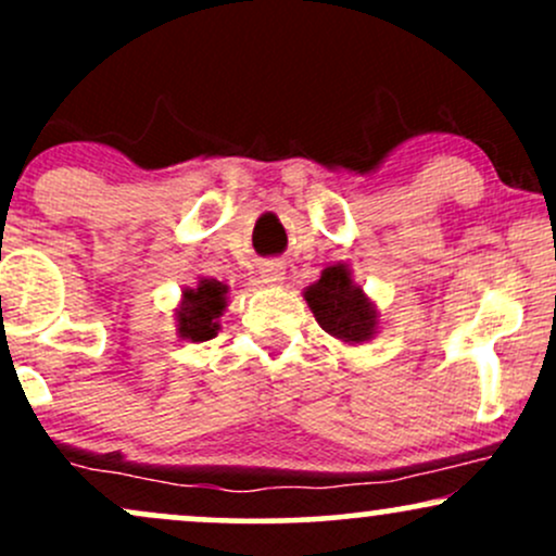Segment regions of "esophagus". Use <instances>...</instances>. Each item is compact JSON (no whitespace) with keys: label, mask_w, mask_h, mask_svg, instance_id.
Returning <instances> with one entry per match:
<instances>
[{"label":"esophagus","mask_w":556,"mask_h":556,"mask_svg":"<svg viewBox=\"0 0 556 556\" xmlns=\"http://www.w3.org/2000/svg\"><path fill=\"white\" fill-rule=\"evenodd\" d=\"M258 274H261V282H264V285L279 287V285L285 282V261H279V258L264 261V264H261Z\"/></svg>","instance_id":"1"}]
</instances>
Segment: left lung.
<instances>
[{
  "mask_svg": "<svg viewBox=\"0 0 556 556\" xmlns=\"http://www.w3.org/2000/svg\"><path fill=\"white\" fill-rule=\"evenodd\" d=\"M318 327L337 340L361 344L376 334V305L361 285L353 282L348 264L327 266L314 285L303 290Z\"/></svg>",
  "mask_w": 556,
  "mask_h": 556,
  "instance_id": "1",
  "label": "left lung"
}]
</instances>
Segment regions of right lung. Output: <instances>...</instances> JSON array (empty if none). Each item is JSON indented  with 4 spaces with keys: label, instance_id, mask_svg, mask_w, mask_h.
I'll return each mask as SVG.
<instances>
[{
    "label": "right lung",
    "instance_id": "add662e5",
    "mask_svg": "<svg viewBox=\"0 0 556 556\" xmlns=\"http://www.w3.org/2000/svg\"><path fill=\"white\" fill-rule=\"evenodd\" d=\"M229 287L219 279L198 277L195 287H185L180 308L175 311L177 334L190 342H206L222 329L219 318L227 311Z\"/></svg>",
    "mask_w": 556,
    "mask_h": 556
}]
</instances>
